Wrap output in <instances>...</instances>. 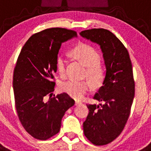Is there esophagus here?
Instances as JSON below:
<instances>
[{
  "label": "esophagus",
  "instance_id": "esophagus-1",
  "mask_svg": "<svg viewBox=\"0 0 151 151\" xmlns=\"http://www.w3.org/2000/svg\"><path fill=\"white\" fill-rule=\"evenodd\" d=\"M81 104H82V102H81V101H76V102H75V104L76 105H80Z\"/></svg>",
  "mask_w": 151,
  "mask_h": 151
}]
</instances>
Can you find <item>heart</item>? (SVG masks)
I'll use <instances>...</instances> for the list:
<instances>
[{
	"label": "heart",
	"instance_id": "heart-1",
	"mask_svg": "<svg viewBox=\"0 0 151 151\" xmlns=\"http://www.w3.org/2000/svg\"><path fill=\"white\" fill-rule=\"evenodd\" d=\"M72 53L85 66H88L87 76L91 82L94 85H100L104 78L105 70L104 66L100 63L101 55L98 51L91 45L81 44L74 47ZM56 64L60 74L61 76L66 74V57L63 55L58 56ZM60 88L63 92L68 95L76 99H81L89 91L90 85L88 82L85 81L69 79L61 84Z\"/></svg>",
	"mask_w": 151,
	"mask_h": 151
}]
</instances>
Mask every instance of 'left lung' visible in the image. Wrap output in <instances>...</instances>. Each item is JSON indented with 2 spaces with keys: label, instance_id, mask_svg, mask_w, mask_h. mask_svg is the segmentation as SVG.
I'll list each match as a JSON object with an SVG mask.
<instances>
[{
  "label": "left lung",
  "instance_id": "obj_1",
  "mask_svg": "<svg viewBox=\"0 0 151 151\" xmlns=\"http://www.w3.org/2000/svg\"><path fill=\"white\" fill-rule=\"evenodd\" d=\"M80 35L101 46L106 66L103 85L94 96L102 104H87L84 134L93 145H106L121 134L129 117L134 96L132 62L127 49L109 30L91 29Z\"/></svg>",
  "mask_w": 151,
  "mask_h": 151
}]
</instances>
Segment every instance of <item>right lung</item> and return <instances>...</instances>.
Wrapping results in <instances>:
<instances>
[{"label": "right lung", "mask_w": 151, "mask_h": 151, "mask_svg": "<svg viewBox=\"0 0 151 151\" xmlns=\"http://www.w3.org/2000/svg\"><path fill=\"white\" fill-rule=\"evenodd\" d=\"M76 36V32L63 28L45 29L31 36L18 57L13 78L16 110L25 130L36 139L59 132L63 116L75 104L66 93L52 94L61 45Z\"/></svg>", "instance_id": "obj_1"}]
</instances>
